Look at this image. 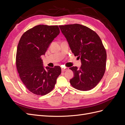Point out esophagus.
I'll list each match as a JSON object with an SVG mask.
<instances>
[{"mask_svg": "<svg viewBox=\"0 0 125 125\" xmlns=\"http://www.w3.org/2000/svg\"><path fill=\"white\" fill-rule=\"evenodd\" d=\"M67 69H66V68H63V67H62V72H64V71H66V70H67Z\"/></svg>", "mask_w": 125, "mask_h": 125, "instance_id": "esophagus-1", "label": "esophagus"}]
</instances>
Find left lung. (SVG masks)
<instances>
[{"mask_svg":"<svg viewBox=\"0 0 125 125\" xmlns=\"http://www.w3.org/2000/svg\"><path fill=\"white\" fill-rule=\"evenodd\" d=\"M72 52L80 58V68L72 67L74 77L71 85L80 91H89L99 83L105 73L106 52L99 36L79 24L59 25Z\"/></svg>","mask_w":125,"mask_h":125,"instance_id":"8db88e82","label":"left lung"}]
</instances>
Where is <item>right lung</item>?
<instances>
[{"label": "right lung", "instance_id": "right-lung-1", "mask_svg": "<svg viewBox=\"0 0 125 125\" xmlns=\"http://www.w3.org/2000/svg\"><path fill=\"white\" fill-rule=\"evenodd\" d=\"M57 25H38L26 31L18 45L16 66L23 84L30 92L44 95L54 88L61 73L60 66L44 67L41 56L59 35Z\"/></svg>", "mask_w": 125, "mask_h": 125}]
</instances>
